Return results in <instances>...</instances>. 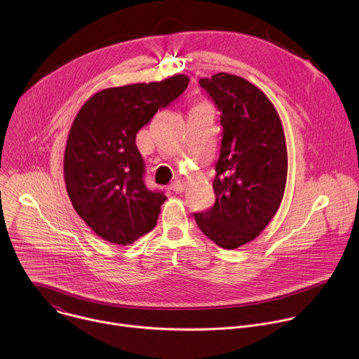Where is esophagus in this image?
I'll list each match as a JSON object with an SVG mask.
<instances>
[{"label": "esophagus", "instance_id": "esophagus-1", "mask_svg": "<svg viewBox=\"0 0 359 359\" xmlns=\"http://www.w3.org/2000/svg\"><path fill=\"white\" fill-rule=\"evenodd\" d=\"M170 189H172L175 193H182V191L184 190V184H183L182 182L176 180V182H173V183L170 184Z\"/></svg>", "mask_w": 359, "mask_h": 359}]
</instances>
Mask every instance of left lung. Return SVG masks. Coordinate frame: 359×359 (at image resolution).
<instances>
[{
	"label": "left lung",
	"instance_id": "left-lung-1",
	"mask_svg": "<svg viewBox=\"0 0 359 359\" xmlns=\"http://www.w3.org/2000/svg\"><path fill=\"white\" fill-rule=\"evenodd\" d=\"M198 82L222 112L223 139L216 203L194 220L217 245L234 250L257 237L280 208L288 170L284 128L269 96L247 79L220 72Z\"/></svg>",
	"mask_w": 359,
	"mask_h": 359
}]
</instances>
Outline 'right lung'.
I'll use <instances>...</instances> for the list:
<instances>
[{
    "label": "right lung",
    "mask_w": 359,
    "mask_h": 359,
    "mask_svg": "<svg viewBox=\"0 0 359 359\" xmlns=\"http://www.w3.org/2000/svg\"><path fill=\"white\" fill-rule=\"evenodd\" d=\"M183 74L93 93L76 114L64 155L67 193L79 217L104 240L128 245L156 226L163 193L143 183L136 133L184 92Z\"/></svg>",
    "instance_id": "right-lung-1"
}]
</instances>
